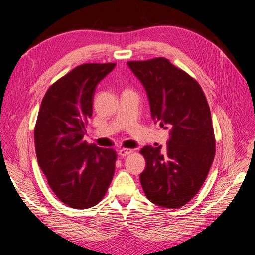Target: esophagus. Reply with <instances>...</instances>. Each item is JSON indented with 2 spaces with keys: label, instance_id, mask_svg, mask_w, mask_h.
Returning <instances> with one entry per match:
<instances>
[{
  "label": "esophagus",
  "instance_id": "1",
  "mask_svg": "<svg viewBox=\"0 0 255 255\" xmlns=\"http://www.w3.org/2000/svg\"><path fill=\"white\" fill-rule=\"evenodd\" d=\"M133 151L131 150V149H121L120 151H119V155L120 156H127V155H129V154H131Z\"/></svg>",
  "mask_w": 255,
  "mask_h": 255
}]
</instances>
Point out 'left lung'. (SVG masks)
<instances>
[{"mask_svg":"<svg viewBox=\"0 0 255 255\" xmlns=\"http://www.w3.org/2000/svg\"><path fill=\"white\" fill-rule=\"evenodd\" d=\"M128 66L146 92L153 121L169 130L164 152L161 145L140 150L142 189L157 206L181 208L202 188L215 156L209 104L196 80L165 58Z\"/></svg>","mask_w":255,"mask_h":255,"instance_id":"obj_1","label":"left lung"}]
</instances>
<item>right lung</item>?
Segmentation results:
<instances>
[{"mask_svg":"<svg viewBox=\"0 0 255 255\" xmlns=\"http://www.w3.org/2000/svg\"><path fill=\"white\" fill-rule=\"evenodd\" d=\"M115 63L83 64L53 84L34 130L38 164L51 190L74 209L97 205L115 173L116 152L84 140L97 85Z\"/></svg>","mask_w":255,"mask_h":255,"instance_id":"obj_1","label":"right lung"}]
</instances>
